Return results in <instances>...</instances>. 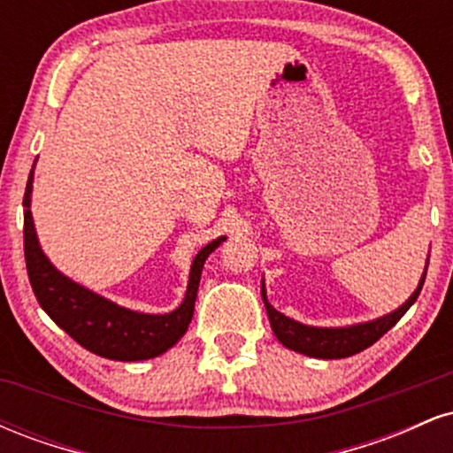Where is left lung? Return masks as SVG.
<instances>
[{
  "mask_svg": "<svg viewBox=\"0 0 453 453\" xmlns=\"http://www.w3.org/2000/svg\"><path fill=\"white\" fill-rule=\"evenodd\" d=\"M426 280V270L419 279L418 289L411 294V298L404 303L400 309L394 313L379 317V319L366 321V324H356L347 327H313L304 326L300 321L289 319L283 313H279L273 304L268 303L266 289L262 283V300L266 306V313L270 319V327H273L274 336L283 342L288 349H294L298 353L311 357H321V360H339V357H349L353 353H360L371 347L372 342H377L386 334L388 330H392L398 324V319L409 311V306L418 300L419 292H422V285Z\"/></svg>",
  "mask_w": 453,
  "mask_h": 453,
  "instance_id": "obj_1",
  "label": "left lung"
}]
</instances>
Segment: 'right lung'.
<instances>
[{
	"instance_id": "1",
	"label": "right lung",
	"mask_w": 453,
	"mask_h": 453,
	"mask_svg": "<svg viewBox=\"0 0 453 453\" xmlns=\"http://www.w3.org/2000/svg\"><path fill=\"white\" fill-rule=\"evenodd\" d=\"M31 183H34V170L29 174L23 197L25 264H27L31 289H34L35 298L46 311V315L61 330H65L78 345H82L96 356L108 357V360H149V357L168 351L185 334L187 326L191 324L197 285H200L206 257L226 238L221 236L209 242L196 256L194 264H191L185 300L180 303L179 309L165 315L136 313V311L123 309V306L111 303V300L89 292L82 285L64 277L49 262V257L40 249L34 219H31Z\"/></svg>"
}]
</instances>
